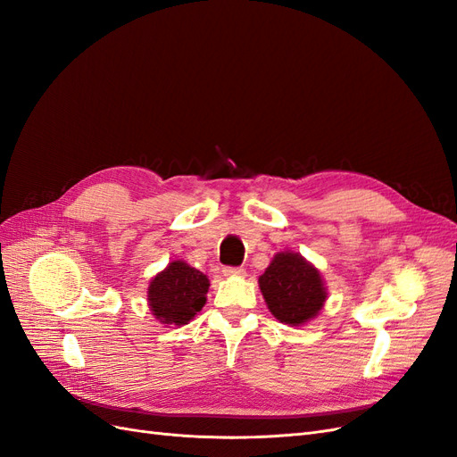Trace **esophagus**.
Masks as SVG:
<instances>
[{"label": "esophagus", "instance_id": "1", "mask_svg": "<svg viewBox=\"0 0 457 457\" xmlns=\"http://www.w3.org/2000/svg\"><path fill=\"white\" fill-rule=\"evenodd\" d=\"M223 274H225V276H237V274H244V269H242V267H225V269H223Z\"/></svg>", "mask_w": 457, "mask_h": 457}]
</instances>
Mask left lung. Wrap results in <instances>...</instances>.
Listing matches in <instances>:
<instances>
[{
    "label": "left lung",
    "instance_id": "obj_1",
    "mask_svg": "<svg viewBox=\"0 0 457 457\" xmlns=\"http://www.w3.org/2000/svg\"><path fill=\"white\" fill-rule=\"evenodd\" d=\"M261 294L280 322L301 326L318 314L326 301L322 276L297 253L274 255L259 276Z\"/></svg>",
    "mask_w": 457,
    "mask_h": 457
}]
</instances>
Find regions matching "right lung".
I'll use <instances>...</instances> for the list:
<instances>
[{"label": "right lung", "mask_w": 457, "mask_h": 457, "mask_svg": "<svg viewBox=\"0 0 457 457\" xmlns=\"http://www.w3.org/2000/svg\"><path fill=\"white\" fill-rule=\"evenodd\" d=\"M210 280L185 261H173L154 276L148 287V303L162 324L183 326L205 305Z\"/></svg>", "instance_id": "obj_1"}]
</instances>
